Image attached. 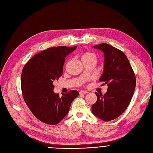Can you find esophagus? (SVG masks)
I'll use <instances>...</instances> for the list:
<instances>
[{"mask_svg": "<svg viewBox=\"0 0 153 153\" xmlns=\"http://www.w3.org/2000/svg\"><path fill=\"white\" fill-rule=\"evenodd\" d=\"M79 93L80 94H86V93H88V92L87 91H85V90H81L79 91Z\"/></svg>", "mask_w": 153, "mask_h": 153, "instance_id": "1", "label": "esophagus"}]
</instances>
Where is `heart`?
<instances>
[{
    "mask_svg": "<svg viewBox=\"0 0 153 153\" xmlns=\"http://www.w3.org/2000/svg\"><path fill=\"white\" fill-rule=\"evenodd\" d=\"M97 56L94 53L91 52H86L82 56V60L83 62L94 60L96 61Z\"/></svg>",
    "mask_w": 153,
    "mask_h": 153,
    "instance_id": "b5f03b06",
    "label": "heart"
}]
</instances>
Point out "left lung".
I'll use <instances>...</instances> for the list:
<instances>
[{
    "instance_id": "8db88e82",
    "label": "left lung",
    "mask_w": 153,
    "mask_h": 153,
    "mask_svg": "<svg viewBox=\"0 0 153 153\" xmlns=\"http://www.w3.org/2000/svg\"><path fill=\"white\" fill-rule=\"evenodd\" d=\"M94 48L102 50L105 55L104 71L100 81L107 84V92L95 93L97 102L91 107L93 113L104 121L113 120L124 112L133 97L136 76L128 58L121 50L107 43Z\"/></svg>"
}]
</instances>
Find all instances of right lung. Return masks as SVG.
Masks as SVG:
<instances>
[{"instance_id":"obj_1","label":"right lung","mask_w":153,"mask_h":153,"mask_svg":"<svg viewBox=\"0 0 153 153\" xmlns=\"http://www.w3.org/2000/svg\"><path fill=\"white\" fill-rule=\"evenodd\" d=\"M76 47L48 48L34 55L25 65L21 75V89L25 102L33 114L45 124L55 125L67 114L78 91L53 92L55 80L62 75L65 56Z\"/></svg>"}]
</instances>
